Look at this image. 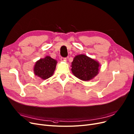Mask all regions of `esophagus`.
Here are the masks:
<instances>
[{"mask_svg":"<svg viewBox=\"0 0 134 134\" xmlns=\"http://www.w3.org/2000/svg\"><path fill=\"white\" fill-rule=\"evenodd\" d=\"M61 61H66L67 59L66 57H61Z\"/></svg>","mask_w":134,"mask_h":134,"instance_id":"obj_1","label":"esophagus"}]
</instances>
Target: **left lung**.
<instances>
[{
	"mask_svg": "<svg viewBox=\"0 0 134 134\" xmlns=\"http://www.w3.org/2000/svg\"><path fill=\"white\" fill-rule=\"evenodd\" d=\"M71 67V71L74 76L86 81L93 79L98 74L100 65L97 61L80 54L74 57Z\"/></svg>",
	"mask_w": 134,
	"mask_h": 134,
	"instance_id": "left-lung-1",
	"label": "left lung"
}]
</instances>
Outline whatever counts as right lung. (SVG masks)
Listing matches in <instances>:
<instances>
[{
	"mask_svg": "<svg viewBox=\"0 0 134 134\" xmlns=\"http://www.w3.org/2000/svg\"><path fill=\"white\" fill-rule=\"evenodd\" d=\"M57 61L49 56L38 60L34 66V74L43 80L47 79L53 75L56 69Z\"/></svg>",
	"mask_w": 134,
	"mask_h": 134,
	"instance_id": "obj_1",
	"label": "right lung"
}]
</instances>
